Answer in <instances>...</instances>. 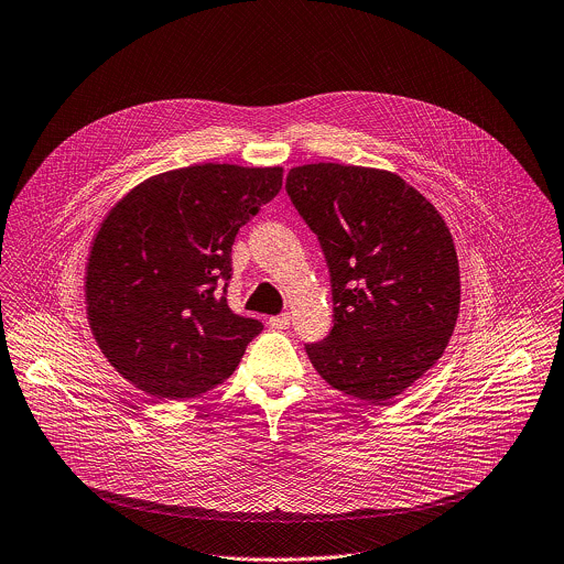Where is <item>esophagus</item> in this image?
Segmentation results:
<instances>
[{"label": "esophagus", "mask_w": 564, "mask_h": 564, "mask_svg": "<svg viewBox=\"0 0 564 564\" xmlns=\"http://www.w3.org/2000/svg\"><path fill=\"white\" fill-rule=\"evenodd\" d=\"M270 325H272L274 329H288V327H290V314L272 316V318H270Z\"/></svg>", "instance_id": "34e87169"}]
</instances>
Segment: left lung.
Listing matches in <instances>:
<instances>
[{
  "mask_svg": "<svg viewBox=\"0 0 564 564\" xmlns=\"http://www.w3.org/2000/svg\"><path fill=\"white\" fill-rule=\"evenodd\" d=\"M285 187L332 272L334 329L305 350L329 386L383 405L443 357L455 329L449 226L388 170L310 163L292 167Z\"/></svg>",
  "mask_w": 564,
  "mask_h": 564,
  "instance_id": "left-lung-1",
  "label": "left lung"
}]
</instances>
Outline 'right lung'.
<instances>
[{
	"mask_svg": "<svg viewBox=\"0 0 564 564\" xmlns=\"http://www.w3.org/2000/svg\"><path fill=\"white\" fill-rule=\"evenodd\" d=\"M283 167L200 163L134 185L98 228L85 272L91 334L115 370L161 401L228 379L263 325L226 303L239 228Z\"/></svg>",
	"mask_w": 564,
	"mask_h": 564,
	"instance_id": "add662e5",
	"label": "right lung"
}]
</instances>
